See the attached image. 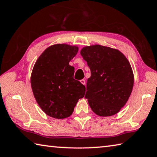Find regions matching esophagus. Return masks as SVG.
I'll return each instance as SVG.
<instances>
[{
    "label": "esophagus",
    "mask_w": 157,
    "mask_h": 157,
    "mask_svg": "<svg viewBox=\"0 0 157 157\" xmlns=\"http://www.w3.org/2000/svg\"><path fill=\"white\" fill-rule=\"evenodd\" d=\"M80 81H81V83L83 84V85L86 84V80H85V79H82V80H81Z\"/></svg>",
    "instance_id": "1"
}]
</instances>
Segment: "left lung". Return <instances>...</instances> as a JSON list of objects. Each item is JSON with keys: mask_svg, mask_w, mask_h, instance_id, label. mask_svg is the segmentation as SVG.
I'll use <instances>...</instances> for the list:
<instances>
[{"mask_svg": "<svg viewBox=\"0 0 157 157\" xmlns=\"http://www.w3.org/2000/svg\"><path fill=\"white\" fill-rule=\"evenodd\" d=\"M81 55L91 71L85 97L92 110L100 117L116 114L133 88L134 74L127 58L118 49L100 45L85 47Z\"/></svg>", "mask_w": 157, "mask_h": 157, "instance_id": "left-lung-1", "label": "left lung"}]
</instances>
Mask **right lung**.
Here are the masks:
<instances>
[{
	"instance_id": "obj_1",
	"label": "right lung",
	"mask_w": 157,
	"mask_h": 157,
	"mask_svg": "<svg viewBox=\"0 0 157 157\" xmlns=\"http://www.w3.org/2000/svg\"><path fill=\"white\" fill-rule=\"evenodd\" d=\"M78 50V47L67 44L53 45L41 54L33 68L31 86L35 99L54 119L70 117L86 94V87L74 79V67L69 65Z\"/></svg>"
}]
</instances>
